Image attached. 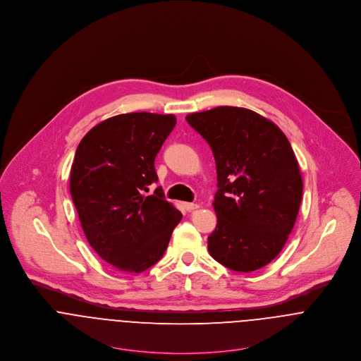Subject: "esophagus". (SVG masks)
Wrapping results in <instances>:
<instances>
[{
    "label": "esophagus",
    "instance_id": "esophagus-1",
    "mask_svg": "<svg viewBox=\"0 0 361 361\" xmlns=\"http://www.w3.org/2000/svg\"><path fill=\"white\" fill-rule=\"evenodd\" d=\"M199 204H195V203H185V208L188 209V211H195V209H197L199 208Z\"/></svg>",
    "mask_w": 361,
    "mask_h": 361
}]
</instances>
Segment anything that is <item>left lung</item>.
Listing matches in <instances>:
<instances>
[{"label": "left lung", "mask_w": 361, "mask_h": 361, "mask_svg": "<svg viewBox=\"0 0 361 361\" xmlns=\"http://www.w3.org/2000/svg\"><path fill=\"white\" fill-rule=\"evenodd\" d=\"M186 121L216 164L211 257L238 272L262 268L283 249L302 203L303 180L288 137L247 108L216 106Z\"/></svg>", "instance_id": "1"}]
</instances>
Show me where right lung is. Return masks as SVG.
I'll return each instance as SVG.
<instances>
[{
  "mask_svg": "<svg viewBox=\"0 0 361 361\" xmlns=\"http://www.w3.org/2000/svg\"><path fill=\"white\" fill-rule=\"evenodd\" d=\"M176 125L152 112L108 118L82 139L71 169V196L94 252L122 272L140 274L164 256L182 214L164 197L154 159Z\"/></svg>",
  "mask_w": 361,
  "mask_h": 361,
  "instance_id": "add662e5",
  "label": "right lung"
}]
</instances>
